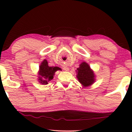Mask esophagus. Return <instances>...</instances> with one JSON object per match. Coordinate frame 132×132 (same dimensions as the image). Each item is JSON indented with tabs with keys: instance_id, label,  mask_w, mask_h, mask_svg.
<instances>
[{
	"instance_id": "34e87169",
	"label": "esophagus",
	"mask_w": 132,
	"mask_h": 132,
	"mask_svg": "<svg viewBox=\"0 0 132 132\" xmlns=\"http://www.w3.org/2000/svg\"><path fill=\"white\" fill-rule=\"evenodd\" d=\"M63 69H64L65 71H68L69 70V68L68 67H64V68H63Z\"/></svg>"
}]
</instances>
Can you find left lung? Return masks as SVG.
Wrapping results in <instances>:
<instances>
[{
  "mask_svg": "<svg viewBox=\"0 0 132 132\" xmlns=\"http://www.w3.org/2000/svg\"><path fill=\"white\" fill-rule=\"evenodd\" d=\"M76 77L83 87L86 88L92 85L95 82V75L89 64L82 62L77 68Z\"/></svg>",
  "mask_w": 132,
  "mask_h": 132,
  "instance_id": "8db88e82",
  "label": "left lung"
}]
</instances>
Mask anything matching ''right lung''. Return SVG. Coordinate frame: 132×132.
Wrapping results in <instances>:
<instances>
[{"label": "right lung", "instance_id": "add662e5", "mask_svg": "<svg viewBox=\"0 0 132 132\" xmlns=\"http://www.w3.org/2000/svg\"><path fill=\"white\" fill-rule=\"evenodd\" d=\"M60 70L57 67H49L46 59H44L39 66L38 80L42 85H47L53 79L56 71Z\"/></svg>", "mask_w": 132, "mask_h": 132}]
</instances>
